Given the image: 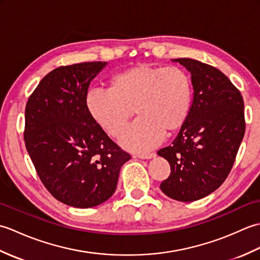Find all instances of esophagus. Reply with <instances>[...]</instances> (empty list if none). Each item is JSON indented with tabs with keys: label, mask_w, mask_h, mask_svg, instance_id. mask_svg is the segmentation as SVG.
<instances>
[{
	"label": "esophagus",
	"mask_w": 260,
	"mask_h": 260,
	"mask_svg": "<svg viewBox=\"0 0 260 260\" xmlns=\"http://www.w3.org/2000/svg\"><path fill=\"white\" fill-rule=\"evenodd\" d=\"M155 155H156L155 153H146V154H139L137 157L142 159H150V158L155 157Z\"/></svg>",
	"instance_id": "34e87169"
}]
</instances>
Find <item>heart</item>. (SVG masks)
I'll return each instance as SVG.
<instances>
[{
    "instance_id": "b5f03b06",
    "label": "heart",
    "mask_w": 260,
    "mask_h": 260,
    "mask_svg": "<svg viewBox=\"0 0 260 260\" xmlns=\"http://www.w3.org/2000/svg\"><path fill=\"white\" fill-rule=\"evenodd\" d=\"M190 75L178 67L146 63L121 70L109 81V89L92 88L85 97L87 112L104 131L117 137L132 116L140 115L120 137L127 150L145 152L184 124L192 103Z\"/></svg>"
}]
</instances>
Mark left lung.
<instances>
[{"label": "left lung", "mask_w": 260, "mask_h": 260, "mask_svg": "<svg viewBox=\"0 0 260 260\" xmlns=\"http://www.w3.org/2000/svg\"><path fill=\"white\" fill-rule=\"evenodd\" d=\"M173 61L190 71L193 101L176 139L157 152L171 167L159 187L176 201L192 202L217 190L233 169L246 129L244 99L212 66L189 58Z\"/></svg>", "instance_id": "1"}]
</instances>
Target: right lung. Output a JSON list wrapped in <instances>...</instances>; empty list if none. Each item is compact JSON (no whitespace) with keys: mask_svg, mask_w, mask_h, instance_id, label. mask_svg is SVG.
Wrapping results in <instances>:
<instances>
[{"mask_svg":"<svg viewBox=\"0 0 260 260\" xmlns=\"http://www.w3.org/2000/svg\"><path fill=\"white\" fill-rule=\"evenodd\" d=\"M107 62L62 66L39 82L25 107L24 142L41 182L67 206L86 209L114 194L131 159L87 112L90 81Z\"/></svg>","mask_w":260,"mask_h":260,"instance_id":"add662e5","label":"right lung"}]
</instances>
